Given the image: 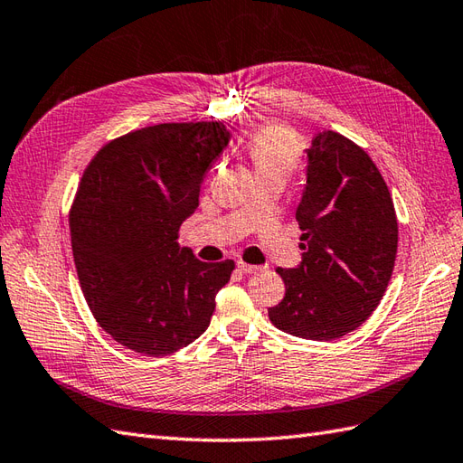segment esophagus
Masks as SVG:
<instances>
[{
    "instance_id": "obj_1",
    "label": "esophagus",
    "mask_w": 463,
    "mask_h": 463,
    "mask_svg": "<svg viewBox=\"0 0 463 463\" xmlns=\"http://www.w3.org/2000/svg\"><path fill=\"white\" fill-rule=\"evenodd\" d=\"M236 266H239V270L244 274H258L264 270V266H252V264H244V262H239Z\"/></svg>"
}]
</instances>
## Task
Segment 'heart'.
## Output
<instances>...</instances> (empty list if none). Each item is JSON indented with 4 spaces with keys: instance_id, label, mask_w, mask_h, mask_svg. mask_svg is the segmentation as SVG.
<instances>
[{
    "instance_id": "1",
    "label": "heart",
    "mask_w": 463,
    "mask_h": 463,
    "mask_svg": "<svg viewBox=\"0 0 463 463\" xmlns=\"http://www.w3.org/2000/svg\"><path fill=\"white\" fill-rule=\"evenodd\" d=\"M250 156L256 169H280L288 175L298 164V142L284 126H264L250 139Z\"/></svg>"
}]
</instances>
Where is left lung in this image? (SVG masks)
<instances>
[{"label":"left lung","instance_id":"obj_1","mask_svg":"<svg viewBox=\"0 0 463 463\" xmlns=\"http://www.w3.org/2000/svg\"><path fill=\"white\" fill-rule=\"evenodd\" d=\"M306 161L296 209L302 262L276 270L286 296L268 316L294 337L333 341L357 329L383 299L399 224L377 165L351 139L321 132L306 147Z\"/></svg>","mask_w":463,"mask_h":463}]
</instances>
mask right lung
Instances as JSON below:
<instances>
[{
	"instance_id": "1",
	"label": "right lung",
	"mask_w": 463,
	"mask_h": 463,
	"mask_svg": "<svg viewBox=\"0 0 463 463\" xmlns=\"http://www.w3.org/2000/svg\"><path fill=\"white\" fill-rule=\"evenodd\" d=\"M229 142L219 122L159 124L114 139L86 167L71 209L72 256L92 316L124 347L164 357L209 327L234 262H201L177 231Z\"/></svg>"
}]
</instances>
